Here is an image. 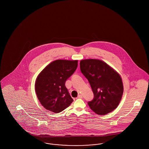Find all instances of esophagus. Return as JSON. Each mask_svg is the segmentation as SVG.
<instances>
[{
	"label": "esophagus",
	"instance_id": "esophagus-1",
	"mask_svg": "<svg viewBox=\"0 0 149 149\" xmlns=\"http://www.w3.org/2000/svg\"><path fill=\"white\" fill-rule=\"evenodd\" d=\"M83 98V96L81 95H78L77 99H80V98Z\"/></svg>",
	"mask_w": 149,
	"mask_h": 149
}]
</instances>
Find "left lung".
<instances>
[{"instance_id":"left-lung-1","label":"left lung","mask_w":149,"mask_h":149,"mask_svg":"<svg viewBox=\"0 0 149 149\" xmlns=\"http://www.w3.org/2000/svg\"><path fill=\"white\" fill-rule=\"evenodd\" d=\"M80 68L94 94L92 100L88 102L91 109L99 115L113 111L118 106L123 92L120 75L106 63L96 59L81 60Z\"/></svg>"}]
</instances>
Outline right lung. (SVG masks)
<instances>
[{
    "mask_svg": "<svg viewBox=\"0 0 149 149\" xmlns=\"http://www.w3.org/2000/svg\"><path fill=\"white\" fill-rule=\"evenodd\" d=\"M77 67V60H57L40 72L36 81L35 90L45 108L58 113L71 104L73 99L65 86V82Z\"/></svg>",
    "mask_w": 149,
    "mask_h": 149,
    "instance_id": "right-lung-1",
    "label": "right lung"
}]
</instances>
